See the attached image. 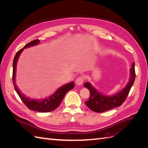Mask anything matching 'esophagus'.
Returning <instances> with one entry per match:
<instances>
[{"label":"esophagus","instance_id":"1","mask_svg":"<svg viewBox=\"0 0 148 148\" xmlns=\"http://www.w3.org/2000/svg\"><path fill=\"white\" fill-rule=\"evenodd\" d=\"M84 82V78L83 77H79L77 79H76V84L78 86L82 85Z\"/></svg>","mask_w":148,"mask_h":148}]
</instances>
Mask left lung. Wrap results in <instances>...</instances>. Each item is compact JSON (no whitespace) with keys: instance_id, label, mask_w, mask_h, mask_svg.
<instances>
[{"instance_id":"8db88e82","label":"left lung","mask_w":148,"mask_h":148,"mask_svg":"<svg viewBox=\"0 0 148 148\" xmlns=\"http://www.w3.org/2000/svg\"><path fill=\"white\" fill-rule=\"evenodd\" d=\"M130 69V77L127 84L122 91L113 96H105L98 92L92 85L86 82L84 84V86L89 89L90 96L89 99L85 102V104L91 110L96 112H103L115 107L122 105L127 97L130 89L135 79V63L132 64Z\"/></svg>"}]
</instances>
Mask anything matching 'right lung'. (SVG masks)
Listing matches in <instances>:
<instances>
[{
	"label": "right lung",
	"instance_id": "right-lung-1",
	"mask_svg": "<svg viewBox=\"0 0 148 148\" xmlns=\"http://www.w3.org/2000/svg\"><path fill=\"white\" fill-rule=\"evenodd\" d=\"M39 39H35L34 41H31L28 44H26L24 47L20 49V51H18L16 53V55L14 57L13 62V77L12 80L13 86H14L16 92H17L18 95L20 97L21 101L23 102L24 104L26 106L28 107V109L40 112H49L54 110L57 107L60 105L62 99L64 97L65 94L69 91L71 90V89L74 88V83L73 82H71L70 83L66 84L64 86H62L60 88H59L57 90L53 93L52 95L50 97H48L43 99H30V98L26 97L23 94H22L21 91L19 90V89L17 88L16 86L15 83V73H16V63L20 55L21 54V52L23 51V49L25 48H27L30 46H33L37 45L38 43H39Z\"/></svg>",
	"mask_w": 148,
	"mask_h": 148
}]
</instances>
